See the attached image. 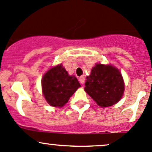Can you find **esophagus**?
<instances>
[{
  "label": "esophagus",
  "instance_id": "obj_1",
  "mask_svg": "<svg viewBox=\"0 0 152 152\" xmlns=\"http://www.w3.org/2000/svg\"><path fill=\"white\" fill-rule=\"evenodd\" d=\"M79 81L81 84H83L85 83V77L83 76H81L79 78Z\"/></svg>",
  "mask_w": 152,
  "mask_h": 152
}]
</instances>
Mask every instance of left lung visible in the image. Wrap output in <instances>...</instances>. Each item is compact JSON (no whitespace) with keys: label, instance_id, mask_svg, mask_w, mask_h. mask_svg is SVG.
<instances>
[{"label":"left lung","instance_id":"left-lung-1","mask_svg":"<svg viewBox=\"0 0 152 152\" xmlns=\"http://www.w3.org/2000/svg\"><path fill=\"white\" fill-rule=\"evenodd\" d=\"M85 86V91L102 107H110L118 102L124 91L122 75L112 65H95L86 77Z\"/></svg>","mask_w":152,"mask_h":152}]
</instances>
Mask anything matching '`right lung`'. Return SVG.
Returning <instances> with one entry per match:
<instances>
[{
    "instance_id": "obj_1",
    "label": "right lung",
    "mask_w": 152,
    "mask_h": 152,
    "mask_svg": "<svg viewBox=\"0 0 152 152\" xmlns=\"http://www.w3.org/2000/svg\"><path fill=\"white\" fill-rule=\"evenodd\" d=\"M80 84L74 75H69L61 64L48 70L42 80V93L53 107H61L68 102Z\"/></svg>"
}]
</instances>
